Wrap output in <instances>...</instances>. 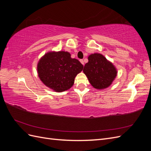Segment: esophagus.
I'll use <instances>...</instances> for the list:
<instances>
[{"instance_id": "obj_1", "label": "esophagus", "mask_w": 151, "mask_h": 151, "mask_svg": "<svg viewBox=\"0 0 151 151\" xmlns=\"http://www.w3.org/2000/svg\"><path fill=\"white\" fill-rule=\"evenodd\" d=\"M80 62H81V63L82 64H83V65H84V60H80Z\"/></svg>"}]
</instances>
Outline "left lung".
Listing matches in <instances>:
<instances>
[{
	"label": "left lung",
	"instance_id": "8db88e82",
	"mask_svg": "<svg viewBox=\"0 0 151 151\" xmlns=\"http://www.w3.org/2000/svg\"><path fill=\"white\" fill-rule=\"evenodd\" d=\"M83 72L90 84L97 89H103L110 86L117 75L113 63L100 53H93L88 57Z\"/></svg>",
	"mask_w": 151,
	"mask_h": 151
}]
</instances>
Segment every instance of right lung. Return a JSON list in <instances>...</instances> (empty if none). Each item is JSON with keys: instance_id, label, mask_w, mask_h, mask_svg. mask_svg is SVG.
Returning <instances> with one entry per match:
<instances>
[{"instance_id": "obj_1", "label": "right lung", "mask_w": 151, "mask_h": 151, "mask_svg": "<svg viewBox=\"0 0 151 151\" xmlns=\"http://www.w3.org/2000/svg\"><path fill=\"white\" fill-rule=\"evenodd\" d=\"M70 53L49 52L40 59L37 65L39 78L49 88L56 92L69 89L75 77L83 69V65Z\"/></svg>"}]
</instances>
